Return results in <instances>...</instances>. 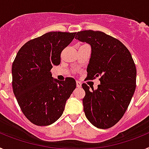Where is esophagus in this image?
Returning <instances> with one entry per match:
<instances>
[{
  "label": "esophagus",
  "instance_id": "esophagus-1",
  "mask_svg": "<svg viewBox=\"0 0 149 149\" xmlns=\"http://www.w3.org/2000/svg\"><path fill=\"white\" fill-rule=\"evenodd\" d=\"M76 86H77V88H81V83L80 81H76Z\"/></svg>",
  "mask_w": 149,
  "mask_h": 149
}]
</instances>
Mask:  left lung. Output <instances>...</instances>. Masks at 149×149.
Instances as JSON below:
<instances>
[{"instance_id": "1", "label": "left lung", "mask_w": 149, "mask_h": 149, "mask_svg": "<svg viewBox=\"0 0 149 149\" xmlns=\"http://www.w3.org/2000/svg\"><path fill=\"white\" fill-rule=\"evenodd\" d=\"M75 39L90 45L87 78L100 77L101 82L97 89L82 84L85 116L96 127L110 128L122 119L136 89L134 60L120 41L101 31H80Z\"/></svg>"}]
</instances>
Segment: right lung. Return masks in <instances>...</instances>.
Listing matches in <instances>:
<instances>
[{
  "label": "right lung",
  "instance_id": "obj_1",
  "mask_svg": "<svg viewBox=\"0 0 149 149\" xmlns=\"http://www.w3.org/2000/svg\"><path fill=\"white\" fill-rule=\"evenodd\" d=\"M76 33L49 32L22 46L12 66L13 93L18 105L34 125L47 126L60 118L76 88L75 80L58 81L51 69L60 63L62 51Z\"/></svg>",
  "mask_w": 149,
  "mask_h": 149
}]
</instances>
